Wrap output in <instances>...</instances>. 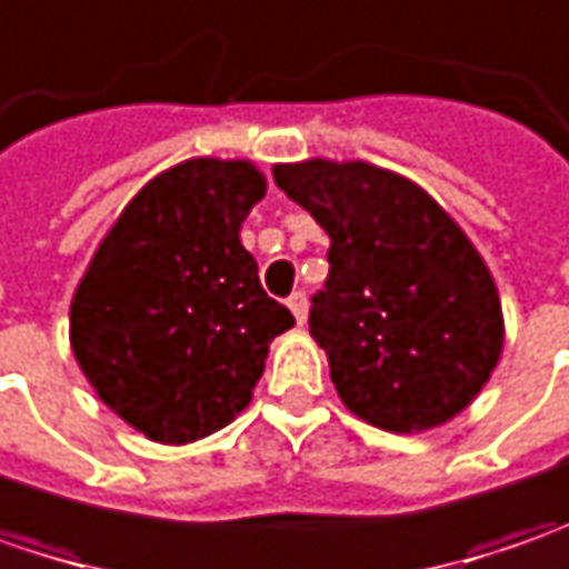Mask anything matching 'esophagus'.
Here are the masks:
<instances>
[{
  "mask_svg": "<svg viewBox=\"0 0 569 569\" xmlns=\"http://www.w3.org/2000/svg\"><path fill=\"white\" fill-rule=\"evenodd\" d=\"M286 306H289V311L296 315V321H299V325H306V315H309V299H306V292H292Z\"/></svg>",
  "mask_w": 569,
  "mask_h": 569,
  "instance_id": "esophagus-1",
  "label": "esophagus"
}]
</instances>
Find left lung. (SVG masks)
<instances>
[{"instance_id": "1", "label": "left lung", "mask_w": 569, "mask_h": 569, "mask_svg": "<svg viewBox=\"0 0 569 569\" xmlns=\"http://www.w3.org/2000/svg\"><path fill=\"white\" fill-rule=\"evenodd\" d=\"M273 181L331 236L309 328L340 401L388 432L465 410L503 350L493 277L423 187L366 161L277 164Z\"/></svg>"}]
</instances>
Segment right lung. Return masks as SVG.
<instances>
[{
  "label": "right lung",
  "mask_w": 569,
  "mask_h": 569,
  "mask_svg": "<svg viewBox=\"0 0 569 569\" xmlns=\"http://www.w3.org/2000/svg\"><path fill=\"white\" fill-rule=\"evenodd\" d=\"M267 190L251 161L190 159L120 212L69 311L98 398L156 442H193L248 408L270 340L296 325L263 292L241 222Z\"/></svg>",
  "instance_id": "add662e5"
}]
</instances>
